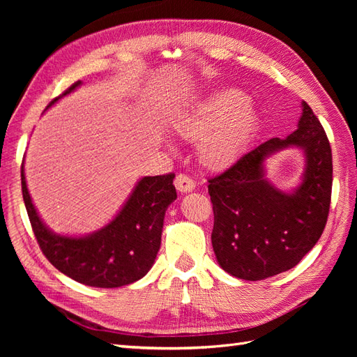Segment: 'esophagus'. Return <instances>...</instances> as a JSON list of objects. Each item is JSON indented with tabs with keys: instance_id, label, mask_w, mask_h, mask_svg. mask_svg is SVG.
<instances>
[{
	"instance_id": "34e87169",
	"label": "esophagus",
	"mask_w": 357,
	"mask_h": 357,
	"mask_svg": "<svg viewBox=\"0 0 357 357\" xmlns=\"http://www.w3.org/2000/svg\"><path fill=\"white\" fill-rule=\"evenodd\" d=\"M174 185L180 193H188L195 189V181L186 174H178L174 180Z\"/></svg>"
}]
</instances>
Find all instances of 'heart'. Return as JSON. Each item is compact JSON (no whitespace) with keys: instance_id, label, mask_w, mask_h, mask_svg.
Returning a JSON list of instances; mask_svg holds the SVG:
<instances>
[{"instance_id":"1","label":"heart","mask_w":357,"mask_h":357,"mask_svg":"<svg viewBox=\"0 0 357 357\" xmlns=\"http://www.w3.org/2000/svg\"><path fill=\"white\" fill-rule=\"evenodd\" d=\"M259 126V114L243 92L219 89L181 114L176 132L198 143L199 162L208 169L231 167L250 146Z\"/></svg>"}]
</instances>
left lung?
I'll return each mask as SVG.
<instances>
[{
    "mask_svg": "<svg viewBox=\"0 0 357 357\" xmlns=\"http://www.w3.org/2000/svg\"><path fill=\"white\" fill-rule=\"evenodd\" d=\"M296 146L306 159L301 183L290 192L266 178L264 162ZM332 192V152L325 129L302 101L298 129L271 138L208 180L214 211L213 250L226 273L257 282L301 262L326 226Z\"/></svg>",
    "mask_w": 357,
    "mask_h": 357,
    "instance_id": "8db88e82",
    "label": "left lung"
}]
</instances>
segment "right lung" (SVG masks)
Instances as JSON below:
<instances>
[{
    "label": "right lung",
    "instance_id": "right-lung-1",
    "mask_svg": "<svg viewBox=\"0 0 357 357\" xmlns=\"http://www.w3.org/2000/svg\"><path fill=\"white\" fill-rule=\"evenodd\" d=\"M75 82L49 105L75 91ZM22 195L41 252L58 271L92 287H121L143 278L153 266L160 247L165 211L177 198L174 174L143 177L116 218L104 228L82 236L59 235L41 220L26 188L25 169Z\"/></svg>",
    "mask_w": 357,
    "mask_h": 357
}]
</instances>
